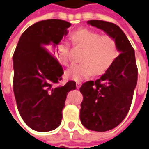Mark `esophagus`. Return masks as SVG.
Segmentation results:
<instances>
[{"label":"esophagus","instance_id":"esophagus-1","mask_svg":"<svg viewBox=\"0 0 149 149\" xmlns=\"http://www.w3.org/2000/svg\"><path fill=\"white\" fill-rule=\"evenodd\" d=\"M81 86V81H76V87L79 89V88H80V86Z\"/></svg>","mask_w":149,"mask_h":149}]
</instances>
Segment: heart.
Here are the masks:
<instances>
[{"label": "heart", "mask_w": 149, "mask_h": 149, "mask_svg": "<svg viewBox=\"0 0 149 149\" xmlns=\"http://www.w3.org/2000/svg\"><path fill=\"white\" fill-rule=\"evenodd\" d=\"M70 38L76 45L82 47L84 52L81 63L70 66L66 71L68 79L81 81L93 74H102L112 65L118 56L117 43L112 37L100 35L87 28H81L71 33ZM58 60L63 65L69 63V44L61 41L56 47Z\"/></svg>", "instance_id": "heart-1"}]
</instances>
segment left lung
Segmentation results:
<instances>
[{"label":"left lung","instance_id":"obj_1","mask_svg":"<svg viewBox=\"0 0 149 149\" xmlns=\"http://www.w3.org/2000/svg\"><path fill=\"white\" fill-rule=\"evenodd\" d=\"M89 25L104 31L117 43L120 54L100 79L81 85L80 119L86 129L104 132L121 123L129 111L137 81L135 52L126 34L116 24L89 20Z\"/></svg>","mask_w":149,"mask_h":149}]
</instances>
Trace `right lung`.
<instances>
[{
	"label": "right lung",
	"instance_id": "right-lung-1",
	"mask_svg": "<svg viewBox=\"0 0 149 149\" xmlns=\"http://www.w3.org/2000/svg\"><path fill=\"white\" fill-rule=\"evenodd\" d=\"M70 23L61 19L39 21L21 35L13 54V91L20 116L30 128L39 132L56 129L62 120L67 95L76 89L62 79V66L55 49L68 33Z\"/></svg>",
	"mask_w": 149,
	"mask_h": 149
}]
</instances>
